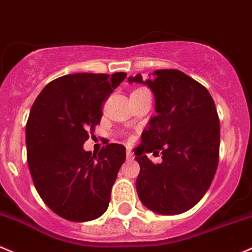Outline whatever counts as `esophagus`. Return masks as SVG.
I'll use <instances>...</instances> for the list:
<instances>
[{"instance_id":"34e87169","label":"esophagus","mask_w":252,"mask_h":252,"mask_svg":"<svg viewBox=\"0 0 252 252\" xmlns=\"http://www.w3.org/2000/svg\"><path fill=\"white\" fill-rule=\"evenodd\" d=\"M126 158L128 160H132L134 158V155H133V152L131 151V150L129 149H127V151H126Z\"/></svg>"}]
</instances>
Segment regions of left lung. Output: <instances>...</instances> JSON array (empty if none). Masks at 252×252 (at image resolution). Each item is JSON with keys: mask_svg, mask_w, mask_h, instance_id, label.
Listing matches in <instances>:
<instances>
[{"mask_svg": "<svg viewBox=\"0 0 252 252\" xmlns=\"http://www.w3.org/2000/svg\"><path fill=\"white\" fill-rule=\"evenodd\" d=\"M150 87L157 115L143 132L135 159L140 201L159 214H180L194 207L210 188L219 162L220 123L208 90L176 69L156 70L151 80L128 78ZM162 152L154 164L146 152Z\"/></svg>", "mask_w": 252, "mask_h": 252, "instance_id": "left-lung-1", "label": "left lung"}]
</instances>
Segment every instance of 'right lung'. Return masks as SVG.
Instances as JSON below:
<instances>
[{
	"label": "right lung",
	"mask_w": 252,
	"mask_h": 252,
	"mask_svg": "<svg viewBox=\"0 0 252 252\" xmlns=\"http://www.w3.org/2000/svg\"><path fill=\"white\" fill-rule=\"evenodd\" d=\"M126 72L72 73L50 82L35 98L26 124L28 168L51 211L70 221L106 212L126 149L108 144L83 150L102 118V106Z\"/></svg>",
	"instance_id": "obj_1"
}]
</instances>
